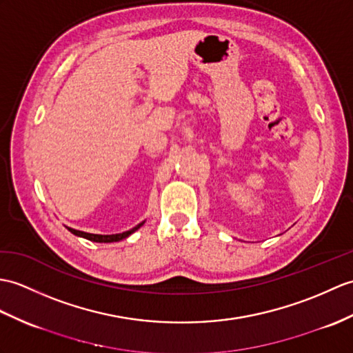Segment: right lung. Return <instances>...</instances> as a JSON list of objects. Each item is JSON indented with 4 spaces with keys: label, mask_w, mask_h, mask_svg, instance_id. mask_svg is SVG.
Instances as JSON below:
<instances>
[{
    "label": "right lung",
    "mask_w": 353,
    "mask_h": 353,
    "mask_svg": "<svg viewBox=\"0 0 353 353\" xmlns=\"http://www.w3.org/2000/svg\"><path fill=\"white\" fill-rule=\"evenodd\" d=\"M144 223H145V221H143V223H139L138 225H135L134 228H130V230H128V232L117 233V234H93V233H85V232H81V230H75V228H70V227H68V230H69L72 234L79 236V237H84V239H87V241L101 242V243H108V242H119V241L126 239V237H129L134 232H137L138 228L141 227Z\"/></svg>",
    "instance_id": "add662e5"
}]
</instances>
